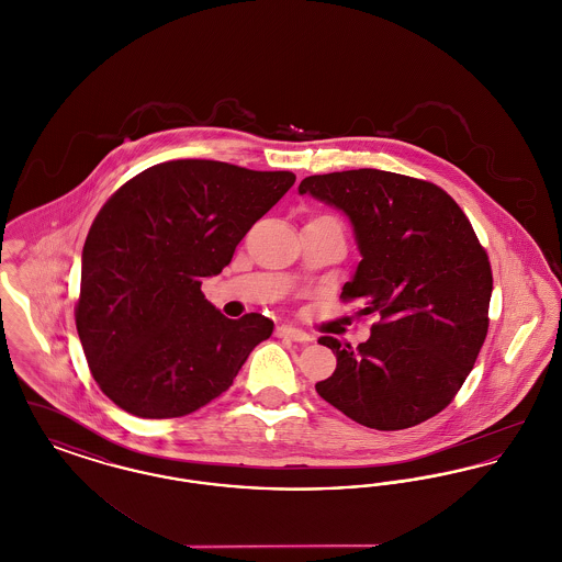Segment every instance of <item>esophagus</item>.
Listing matches in <instances>:
<instances>
[{"instance_id":"34e87169","label":"esophagus","mask_w":562,"mask_h":562,"mask_svg":"<svg viewBox=\"0 0 562 562\" xmlns=\"http://www.w3.org/2000/svg\"><path fill=\"white\" fill-rule=\"evenodd\" d=\"M276 335H278V337H284V339H291V341H296V344H307V341H312V337H310L305 330H301V328H296V326H291V324L278 326Z\"/></svg>"}]
</instances>
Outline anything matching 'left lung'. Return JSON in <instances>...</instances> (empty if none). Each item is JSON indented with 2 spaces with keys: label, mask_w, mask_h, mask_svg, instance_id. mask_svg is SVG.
<instances>
[{
  "label": "left lung",
  "mask_w": 562,
  "mask_h": 562,
  "mask_svg": "<svg viewBox=\"0 0 562 562\" xmlns=\"http://www.w3.org/2000/svg\"><path fill=\"white\" fill-rule=\"evenodd\" d=\"M299 193L348 216L362 261L341 296L379 316L358 348L318 339L337 369L316 392L367 428L434 417L463 385L488 330L493 273L472 223L445 189L374 168L314 175Z\"/></svg>",
  "instance_id": "obj_1"
}]
</instances>
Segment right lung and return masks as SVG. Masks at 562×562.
Wrapping results in <instances>:
<instances>
[{
    "instance_id": "obj_1",
    "label": "right lung",
    "mask_w": 562,
    "mask_h": 562,
    "mask_svg": "<svg viewBox=\"0 0 562 562\" xmlns=\"http://www.w3.org/2000/svg\"><path fill=\"white\" fill-rule=\"evenodd\" d=\"M293 172L227 161L156 164L97 214L81 252L76 326L103 394L145 419L221 396L269 339L261 314L225 318L200 291L246 232L293 188Z\"/></svg>"
}]
</instances>
